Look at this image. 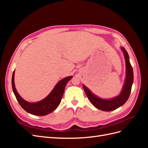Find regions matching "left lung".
<instances>
[{
  "instance_id": "1",
  "label": "left lung",
  "mask_w": 148,
  "mask_h": 148,
  "mask_svg": "<svg viewBox=\"0 0 148 148\" xmlns=\"http://www.w3.org/2000/svg\"><path fill=\"white\" fill-rule=\"evenodd\" d=\"M123 53L125 65H126V77L123 88L120 94L117 96L111 98V99H105L100 98L95 94H93L89 89L83 84V87L85 93L90 102L96 108L103 111H112L117 109L120 106H123L127 102L130 95L132 86L133 83V71L129 60L128 53L123 47H120Z\"/></svg>"
}]
</instances>
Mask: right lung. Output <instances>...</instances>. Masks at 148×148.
Segmentation results:
<instances>
[{
  "mask_svg": "<svg viewBox=\"0 0 148 148\" xmlns=\"http://www.w3.org/2000/svg\"><path fill=\"white\" fill-rule=\"evenodd\" d=\"M14 75L15 71L12 75V85L13 93L18 102L22 108L27 112L39 116L46 115L57 109L63 96L66 83L73 77L72 76H70L61 79L56 84L49 95L42 100L36 102H29L24 100L17 92L15 86Z\"/></svg>",
  "mask_w": 148,
  "mask_h": 148,
  "instance_id": "right-lung-1",
  "label": "right lung"
}]
</instances>
